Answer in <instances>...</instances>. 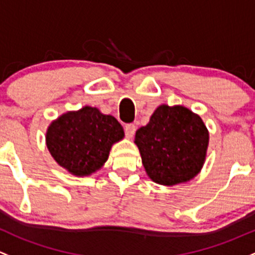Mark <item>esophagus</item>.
Masks as SVG:
<instances>
[{"mask_svg": "<svg viewBox=\"0 0 255 255\" xmlns=\"http://www.w3.org/2000/svg\"><path fill=\"white\" fill-rule=\"evenodd\" d=\"M135 129H136V127L133 125V123H129V125L125 126V132H126V134H127L128 138H132V136L134 135Z\"/></svg>", "mask_w": 255, "mask_h": 255, "instance_id": "34e87169", "label": "esophagus"}]
</instances>
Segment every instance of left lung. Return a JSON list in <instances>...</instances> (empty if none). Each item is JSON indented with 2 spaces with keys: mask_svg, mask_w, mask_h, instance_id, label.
Instances as JSON below:
<instances>
[{
  "mask_svg": "<svg viewBox=\"0 0 255 255\" xmlns=\"http://www.w3.org/2000/svg\"><path fill=\"white\" fill-rule=\"evenodd\" d=\"M209 133L198 115L183 106L161 105L135 133V144L150 178L173 186L192 179L203 167Z\"/></svg>",
  "mask_w": 255,
  "mask_h": 255,
  "instance_id": "left-lung-1",
  "label": "left lung"
}]
</instances>
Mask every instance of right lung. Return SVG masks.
<instances>
[{"instance_id":"right-lung-1","label":"right lung","mask_w":255,"mask_h":255,"mask_svg":"<svg viewBox=\"0 0 255 255\" xmlns=\"http://www.w3.org/2000/svg\"><path fill=\"white\" fill-rule=\"evenodd\" d=\"M123 135L115 117L85 106L51 123L46 145L58 165L76 176H88L106 162L112 144Z\"/></svg>"}]
</instances>
